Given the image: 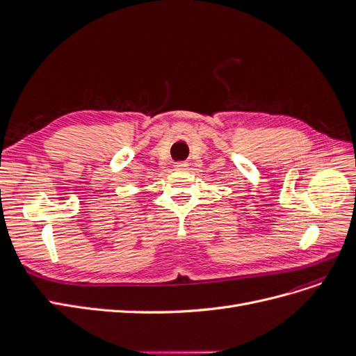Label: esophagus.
I'll list each match as a JSON object with an SVG mask.
<instances>
[{
  "instance_id": "obj_1",
  "label": "esophagus",
  "mask_w": 356,
  "mask_h": 356,
  "mask_svg": "<svg viewBox=\"0 0 356 356\" xmlns=\"http://www.w3.org/2000/svg\"><path fill=\"white\" fill-rule=\"evenodd\" d=\"M175 169H177V170H187V169H188V165L184 163V161H178V163L175 165Z\"/></svg>"
}]
</instances>
